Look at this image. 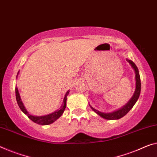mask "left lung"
I'll use <instances>...</instances> for the list:
<instances>
[{"instance_id": "left-lung-1", "label": "left lung", "mask_w": 157, "mask_h": 157, "mask_svg": "<svg viewBox=\"0 0 157 157\" xmlns=\"http://www.w3.org/2000/svg\"><path fill=\"white\" fill-rule=\"evenodd\" d=\"M126 60L129 62V64L131 65L132 69H133L135 71V74H136V90H135V93L131 100L128 102L126 105H125L124 107L121 108L120 109L115 111V112H112V113L101 112L100 111L95 109V108H93L92 107V106L89 105L91 109H92L94 112L96 113V114H98L99 116H100L101 117H102L105 119L116 120V119H119L123 117H124V116L132 109V107H133L135 104L136 103L137 100H138L139 98L140 94V90H141V82H140V74H139L138 69H137V66L133 62L128 59H126Z\"/></svg>"}]
</instances>
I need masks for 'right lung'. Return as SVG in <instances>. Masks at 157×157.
<instances>
[{
	"label": "right lung",
	"instance_id": "right-lung-1",
	"mask_svg": "<svg viewBox=\"0 0 157 157\" xmlns=\"http://www.w3.org/2000/svg\"><path fill=\"white\" fill-rule=\"evenodd\" d=\"M19 74V72L17 74ZM69 93V91L68 90L65 95L64 100H63V104H62V107L59 108V109L55 111V112L52 113V114L45 115V116H33L32 114H30L29 113L27 112L26 107L24 105V104L22 102V101L21 100V98L20 95V93H19L18 89L17 88H15V95H16V100L17 102V104L20 107V109L22 111L23 113L27 116V117L29 118V119L33 121L36 124H39V125H49L52 123H53L57 119L61 117L62 114H63V112H64L65 108H66V104H67V97L68 95V94Z\"/></svg>",
	"mask_w": 157,
	"mask_h": 157
}]
</instances>
